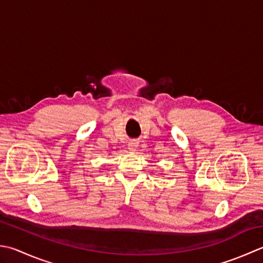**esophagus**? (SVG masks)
<instances>
[{
  "mask_svg": "<svg viewBox=\"0 0 263 263\" xmlns=\"http://www.w3.org/2000/svg\"><path fill=\"white\" fill-rule=\"evenodd\" d=\"M138 145H139V142H138V141H136V140L130 141V142L127 143V148H128V151H130V152H135V151H137Z\"/></svg>",
  "mask_w": 263,
  "mask_h": 263,
  "instance_id": "esophagus-1",
  "label": "esophagus"
}]
</instances>
